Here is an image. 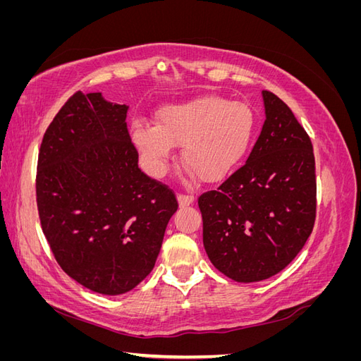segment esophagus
Listing matches in <instances>:
<instances>
[{
  "instance_id": "esophagus-1",
  "label": "esophagus",
  "mask_w": 361,
  "mask_h": 361,
  "mask_svg": "<svg viewBox=\"0 0 361 361\" xmlns=\"http://www.w3.org/2000/svg\"><path fill=\"white\" fill-rule=\"evenodd\" d=\"M178 202L179 206H190L194 202V195H188V194H179L178 195Z\"/></svg>"
}]
</instances>
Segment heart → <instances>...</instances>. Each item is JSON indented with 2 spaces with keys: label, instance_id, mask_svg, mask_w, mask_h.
Listing matches in <instances>:
<instances>
[{
  "label": "heart",
  "instance_id": "heart-1",
  "mask_svg": "<svg viewBox=\"0 0 361 361\" xmlns=\"http://www.w3.org/2000/svg\"><path fill=\"white\" fill-rule=\"evenodd\" d=\"M256 130V116L243 102L202 96L164 106L157 126L133 125V141L155 176L167 169L171 147L180 146V161L202 182L228 176L244 159Z\"/></svg>",
  "mask_w": 361,
  "mask_h": 361
}]
</instances>
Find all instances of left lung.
Instances as JSON below:
<instances>
[{
	"mask_svg": "<svg viewBox=\"0 0 361 361\" xmlns=\"http://www.w3.org/2000/svg\"><path fill=\"white\" fill-rule=\"evenodd\" d=\"M265 123L244 166L203 192V245L212 265L239 283L276 276L310 236L316 216L312 141L290 108L262 92Z\"/></svg>",
	"mask_w": 361,
	"mask_h": 361,
	"instance_id": "8db88e82",
	"label": "left lung"
}]
</instances>
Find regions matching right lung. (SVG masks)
Masks as SVG:
<instances>
[{
  "instance_id": "1",
  "label": "right lung",
  "mask_w": 361,
  "mask_h": 361,
  "mask_svg": "<svg viewBox=\"0 0 361 361\" xmlns=\"http://www.w3.org/2000/svg\"><path fill=\"white\" fill-rule=\"evenodd\" d=\"M128 105L76 92L54 117L37 161V209L66 274L102 295L134 289L154 269L173 191L138 169Z\"/></svg>"
}]
</instances>
